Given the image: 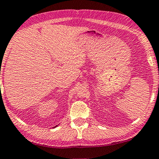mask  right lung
<instances>
[{
	"label": "right lung",
	"mask_w": 159,
	"mask_h": 159,
	"mask_svg": "<svg viewBox=\"0 0 159 159\" xmlns=\"http://www.w3.org/2000/svg\"><path fill=\"white\" fill-rule=\"evenodd\" d=\"M56 126H54V127H56Z\"/></svg>",
	"instance_id": "obj_1"
}]
</instances>
